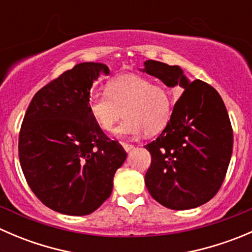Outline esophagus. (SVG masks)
Listing matches in <instances>:
<instances>
[{
    "label": "esophagus",
    "mask_w": 252,
    "mask_h": 252,
    "mask_svg": "<svg viewBox=\"0 0 252 252\" xmlns=\"http://www.w3.org/2000/svg\"><path fill=\"white\" fill-rule=\"evenodd\" d=\"M122 146H123V149L126 150V152H129V151H131V150L134 149V145H131V144H126V142H123V144H122Z\"/></svg>",
    "instance_id": "esophagus-1"
}]
</instances>
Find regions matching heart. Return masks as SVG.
<instances>
[{"label": "heart", "instance_id": "b5f03b06", "mask_svg": "<svg viewBox=\"0 0 252 252\" xmlns=\"http://www.w3.org/2000/svg\"><path fill=\"white\" fill-rule=\"evenodd\" d=\"M90 114L103 131H110L124 116L123 123L114 130L118 136H136L144 133H161L172 118V96L163 86L138 75H122L107 84L106 93L89 96Z\"/></svg>", "mask_w": 252, "mask_h": 252}]
</instances>
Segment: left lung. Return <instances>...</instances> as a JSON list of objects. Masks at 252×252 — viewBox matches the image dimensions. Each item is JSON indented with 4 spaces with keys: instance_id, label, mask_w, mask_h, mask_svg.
<instances>
[{
    "instance_id": "1",
    "label": "left lung",
    "mask_w": 252,
    "mask_h": 252,
    "mask_svg": "<svg viewBox=\"0 0 252 252\" xmlns=\"http://www.w3.org/2000/svg\"><path fill=\"white\" fill-rule=\"evenodd\" d=\"M142 72L184 90L168 126L145 146L151 154L147 190L171 210L199 207L217 194L232 157L233 130L224 102L205 81H190L179 65L149 60Z\"/></svg>"
}]
</instances>
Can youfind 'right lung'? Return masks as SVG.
<instances>
[{"instance_id": "right-lung-1", "label": "right lung", "mask_w": 252, "mask_h": 252, "mask_svg": "<svg viewBox=\"0 0 252 252\" xmlns=\"http://www.w3.org/2000/svg\"><path fill=\"white\" fill-rule=\"evenodd\" d=\"M103 63H79L40 89L19 133V161L37 199L63 215L85 216L110 197L126 154L90 114V89Z\"/></svg>"}]
</instances>
